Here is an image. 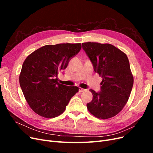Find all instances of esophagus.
<instances>
[{
  "label": "esophagus",
  "instance_id": "34e87169",
  "mask_svg": "<svg viewBox=\"0 0 153 153\" xmlns=\"http://www.w3.org/2000/svg\"><path fill=\"white\" fill-rule=\"evenodd\" d=\"M87 89H82V88H79V92H84L86 91Z\"/></svg>",
  "mask_w": 153,
  "mask_h": 153
}]
</instances>
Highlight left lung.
Instances as JSON below:
<instances>
[{"mask_svg": "<svg viewBox=\"0 0 153 153\" xmlns=\"http://www.w3.org/2000/svg\"><path fill=\"white\" fill-rule=\"evenodd\" d=\"M93 66L103 78L99 92L90 89L93 98L87 107L95 117L101 119L112 117L126 105L133 85V76L127 55L110 44L82 43Z\"/></svg>", "mask_w": 153, "mask_h": 153, "instance_id": "8db88e82", "label": "left lung"}]
</instances>
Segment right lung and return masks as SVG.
<instances>
[{"mask_svg":"<svg viewBox=\"0 0 153 153\" xmlns=\"http://www.w3.org/2000/svg\"><path fill=\"white\" fill-rule=\"evenodd\" d=\"M81 48V43L45 45L29 55L23 63L20 87L30 107L40 116H59L78 91V87L58 83L57 75Z\"/></svg>","mask_w":153,"mask_h":153,"instance_id":"1","label":"right lung"}]
</instances>
